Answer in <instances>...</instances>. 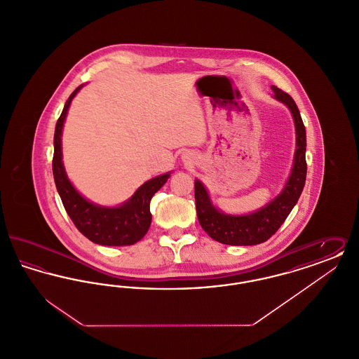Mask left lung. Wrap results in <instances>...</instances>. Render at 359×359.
<instances>
[{
    "mask_svg": "<svg viewBox=\"0 0 359 359\" xmlns=\"http://www.w3.org/2000/svg\"><path fill=\"white\" fill-rule=\"evenodd\" d=\"M272 90L274 100L288 106L296 129V152L293 157V167L283 191L273 201L252 214L230 215L224 214L212 205L203 183L198 179L195 180V203L199 223L211 238L224 245L250 246L268 241L287 219L306 184L307 137L300 111L290 94L284 93L276 86H272Z\"/></svg>",
    "mask_w": 359,
    "mask_h": 359,
    "instance_id": "left-lung-1",
    "label": "left lung"
}]
</instances>
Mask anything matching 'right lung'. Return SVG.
I'll list each match as a JSON object with an SVG mask.
<instances>
[{
  "label": "right lung",
  "instance_id": "right-lung-1",
  "mask_svg": "<svg viewBox=\"0 0 359 359\" xmlns=\"http://www.w3.org/2000/svg\"><path fill=\"white\" fill-rule=\"evenodd\" d=\"M82 87L83 85L76 87L69 95L56 122L52 160L55 184L71 221L86 238L104 246L133 245L147 234L152 222V214L149 210L151 199L167 183L171 172L148 180L137 189L129 201L117 207L95 205L83 198L71 184L62 161L63 125L67 117L71 101Z\"/></svg>",
  "mask_w": 359,
  "mask_h": 359
}]
</instances>
